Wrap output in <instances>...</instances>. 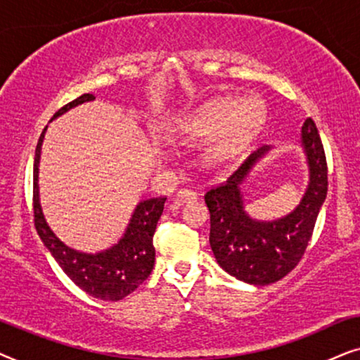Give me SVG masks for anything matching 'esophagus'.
<instances>
[{"label":"esophagus","instance_id":"obj_1","mask_svg":"<svg viewBox=\"0 0 360 360\" xmlns=\"http://www.w3.org/2000/svg\"><path fill=\"white\" fill-rule=\"evenodd\" d=\"M176 199L179 200V202H194V200L198 199V194L191 189H179L176 194Z\"/></svg>","mask_w":360,"mask_h":360}]
</instances>
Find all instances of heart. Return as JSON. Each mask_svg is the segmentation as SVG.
<instances>
[{
	"label": "heart",
	"mask_w": 360,
	"mask_h": 360,
	"mask_svg": "<svg viewBox=\"0 0 360 360\" xmlns=\"http://www.w3.org/2000/svg\"><path fill=\"white\" fill-rule=\"evenodd\" d=\"M265 103L260 97H219L200 103L177 117L166 128L167 138L195 143L207 138L200 148V161L207 167L229 165L257 135L265 122Z\"/></svg>",
	"instance_id": "b5f03b06"
}]
</instances>
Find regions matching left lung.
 Segmentation results:
<instances>
[{
    "instance_id": "1",
    "label": "left lung",
    "mask_w": 360,
    "mask_h": 360,
    "mask_svg": "<svg viewBox=\"0 0 360 360\" xmlns=\"http://www.w3.org/2000/svg\"><path fill=\"white\" fill-rule=\"evenodd\" d=\"M301 146L309 179L300 204L275 220L253 219L245 209L242 184L273 150L265 145L225 181L204 195L210 212L209 243L219 266L248 285H270L288 275L303 257L319 209L328 194V166L314 122L301 127Z\"/></svg>"
}]
</instances>
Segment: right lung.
Listing matches in <instances>:
<instances>
[{
  "label": "right lung",
  "instance_id": "add662e5",
  "mask_svg": "<svg viewBox=\"0 0 360 360\" xmlns=\"http://www.w3.org/2000/svg\"><path fill=\"white\" fill-rule=\"evenodd\" d=\"M92 94H84L79 98L72 100L59 112H56V120L69 110L79 107V105L94 102ZM47 127L41 133L39 141L36 146L34 155V191H32V200H34V225L37 236L41 237L44 247L59 263L67 276L74 283L89 293L94 298L103 301H118L124 296L133 293L143 281L150 276L155 265V245H153V236L160 220L162 209H165L166 198H151L141 200L133 210L130 222L122 238L112 247L105 248L97 253H87L75 250L65 245L59 237L52 232L47 224L41 207L39 199V161L41 148L44 141Z\"/></svg>",
  "mask_w": 360,
  "mask_h": 360
}]
</instances>
